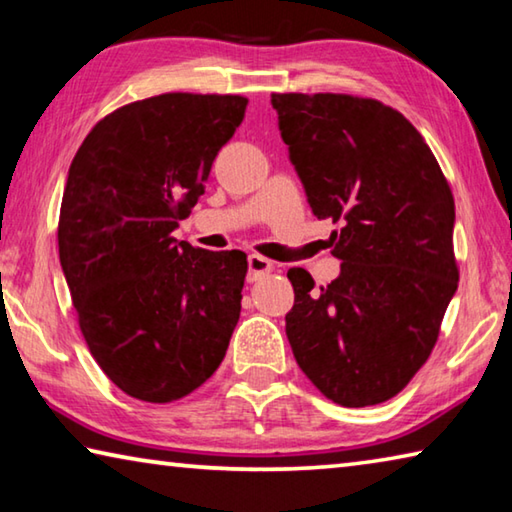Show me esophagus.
Masks as SVG:
<instances>
[{
	"mask_svg": "<svg viewBox=\"0 0 512 512\" xmlns=\"http://www.w3.org/2000/svg\"><path fill=\"white\" fill-rule=\"evenodd\" d=\"M275 271V264L271 259H266L262 255H248V280L257 282L259 277H264L268 273Z\"/></svg>",
	"mask_w": 512,
	"mask_h": 512,
	"instance_id": "34e87169",
	"label": "esophagus"
}]
</instances>
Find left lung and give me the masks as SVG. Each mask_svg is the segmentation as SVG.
I'll use <instances>...</instances> for the list:
<instances>
[{
  "mask_svg": "<svg viewBox=\"0 0 512 512\" xmlns=\"http://www.w3.org/2000/svg\"><path fill=\"white\" fill-rule=\"evenodd\" d=\"M271 103L311 210L341 225L332 284L287 273L293 357L327 400L381 404L427 363L458 287L452 189L411 121L377 99L273 92Z\"/></svg>",
  "mask_w": 512,
  "mask_h": 512,
  "instance_id": "left-lung-1",
  "label": "left lung"
}]
</instances>
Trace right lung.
Here are the masks:
<instances>
[{
    "instance_id": "obj_1",
    "label": "right lung",
    "mask_w": 512,
    "mask_h": 512,
    "mask_svg": "<svg viewBox=\"0 0 512 512\" xmlns=\"http://www.w3.org/2000/svg\"><path fill=\"white\" fill-rule=\"evenodd\" d=\"M241 94L167 92L103 117L76 151L58 253L90 354L135 400L169 404L221 366L248 259L171 232L235 135Z\"/></svg>"
}]
</instances>
